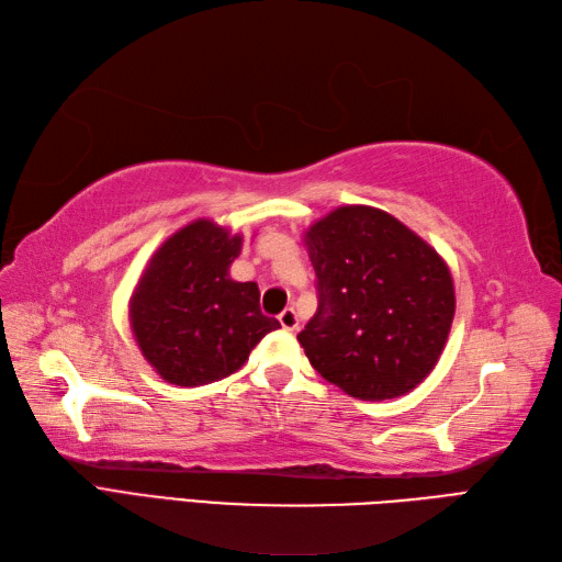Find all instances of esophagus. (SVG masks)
I'll return each instance as SVG.
<instances>
[{
    "label": "esophagus",
    "mask_w": 562,
    "mask_h": 562,
    "mask_svg": "<svg viewBox=\"0 0 562 562\" xmlns=\"http://www.w3.org/2000/svg\"><path fill=\"white\" fill-rule=\"evenodd\" d=\"M279 324H281L283 329L295 331V329H297V315H295V310H293V307H285L283 313L279 315Z\"/></svg>",
    "instance_id": "1"
}]
</instances>
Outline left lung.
Returning a JSON list of instances; mask_svg holds the SVG:
<instances>
[{
    "mask_svg": "<svg viewBox=\"0 0 562 562\" xmlns=\"http://www.w3.org/2000/svg\"><path fill=\"white\" fill-rule=\"evenodd\" d=\"M319 305L297 334L319 375L363 402L408 394L430 375L454 319L445 259L402 221L339 206L305 233Z\"/></svg>",
    "mask_w": 562,
    "mask_h": 562,
    "instance_id": "obj_1",
    "label": "left lung"
}]
</instances>
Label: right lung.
<instances>
[{"label":"right lung","mask_w":562,"mask_h":562,"mask_svg":"<svg viewBox=\"0 0 562 562\" xmlns=\"http://www.w3.org/2000/svg\"><path fill=\"white\" fill-rule=\"evenodd\" d=\"M243 235L196 218L160 245L130 301V324L160 378L199 386L233 375L249 351L279 329L261 315L255 281H233Z\"/></svg>","instance_id":"right-lung-1"}]
</instances>
